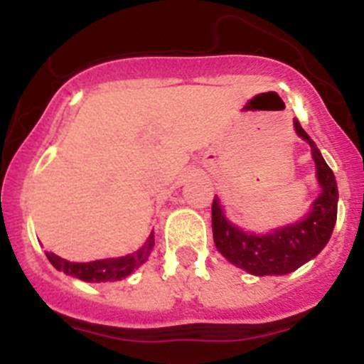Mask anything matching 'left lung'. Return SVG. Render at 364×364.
<instances>
[{"instance_id":"8db88e82","label":"left lung","mask_w":364,"mask_h":364,"mask_svg":"<svg viewBox=\"0 0 364 364\" xmlns=\"http://www.w3.org/2000/svg\"><path fill=\"white\" fill-rule=\"evenodd\" d=\"M294 124L297 135L310 144L311 156L317 165L318 183L322 186V193L311 205L306 218L266 236H253L227 222L216 197L211 205L213 240L216 248L230 262L257 277L287 274L297 269L326 247L335 229L338 204L335 174L299 121Z\"/></svg>"}]
</instances>
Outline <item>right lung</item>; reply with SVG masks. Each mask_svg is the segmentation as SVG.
I'll list each match as a JSON object with an SVG mask.
<instances>
[{"label": "right lung", "mask_w": 364, "mask_h": 364, "mask_svg": "<svg viewBox=\"0 0 364 364\" xmlns=\"http://www.w3.org/2000/svg\"><path fill=\"white\" fill-rule=\"evenodd\" d=\"M153 247H155V234L151 232L141 250L134 252L132 255L119 257V259L93 260V262H70V260L61 259V257H58L53 252H46V255L58 271H63V273L72 274V277L80 278L84 282H114L128 277L135 267L144 264Z\"/></svg>", "instance_id": "1"}]
</instances>
